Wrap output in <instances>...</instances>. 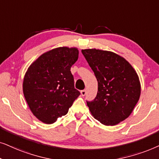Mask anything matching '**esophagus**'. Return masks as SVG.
<instances>
[{
    "instance_id": "obj_1",
    "label": "esophagus",
    "mask_w": 159,
    "mask_h": 159,
    "mask_svg": "<svg viewBox=\"0 0 159 159\" xmlns=\"http://www.w3.org/2000/svg\"><path fill=\"white\" fill-rule=\"evenodd\" d=\"M81 94L82 96H85V95L86 94V90L84 89V90L81 91Z\"/></svg>"
}]
</instances>
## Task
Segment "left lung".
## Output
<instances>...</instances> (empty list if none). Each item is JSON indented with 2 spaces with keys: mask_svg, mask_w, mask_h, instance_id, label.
<instances>
[{
  "mask_svg": "<svg viewBox=\"0 0 159 159\" xmlns=\"http://www.w3.org/2000/svg\"><path fill=\"white\" fill-rule=\"evenodd\" d=\"M81 52L98 82L96 97L86 104L102 124L116 125L129 116L139 100L138 75L125 59L115 53L95 48Z\"/></svg>",
  "mask_w": 159,
  "mask_h": 159,
  "instance_id": "left-lung-1",
  "label": "left lung"
}]
</instances>
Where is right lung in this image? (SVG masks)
<instances>
[{"label": "right lung", "instance_id": "add662e5", "mask_svg": "<svg viewBox=\"0 0 159 159\" xmlns=\"http://www.w3.org/2000/svg\"><path fill=\"white\" fill-rule=\"evenodd\" d=\"M78 58L76 48L59 47L44 53L29 67L23 93L32 113L45 124L66 115L81 94L74 86L70 67Z\"/></svg>", "mask_w": 159, "mask_h": 159}]
</instances>
